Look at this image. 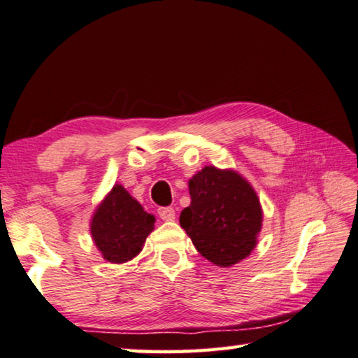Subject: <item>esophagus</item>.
<instances>
[{
    "label": "esophagus",
    "mask_w": 358,
    "mask_h": 358,
    "mask_svg": "<svg viewBox=\"0 0 358 358\" xmlns=\"http://www.w3.org/2000/svg\"><path fill=\"white\" fill-rule=\"evenodd\" d=\"M158 214H159V217L162 220H167V222H169V220H173L175 219V210H173V208H171V206L159 208Z\"/></svg>",
    "instance_id": "esophagus-1"
}]
</instances>
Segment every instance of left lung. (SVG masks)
I'll return each instance as SVG.
<instances>
[{
	"label": "left lung",
	"instance_id": "8db88e82",
	"mask_svg": "<svg viewBox=\"0 0 358 358\" xmlns=\"http://www.w3.org/2000/svg\"><path fill=\"white\" fill-rule=\"evenodd\" d=\"M191 205L180 214L201 257L230 268L250 255L262 230L263 211L249 181L231 169L206 166L189 180Z\"/></svg>",
	"mask_w": 358,
	"mask_h": 358
}]
</instances>
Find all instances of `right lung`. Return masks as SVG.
<instances>
[{
    "mask_svg": "<svg viewBox=\"0 0 358 358\" xmlns=\"http://www.w3.org/2000/svg\"><path fill=\"white\" fill-rule=\"evenodd\" d=\"M155 216L148 214L122 185H114L90 220V235L109 263H127L144 247L153 231Z\"/></svg>",
    "mask_w": 358,
    "mask_h": 358,
    "instance_id": "right-lung-1",
    "label": "right lung"
}]
</instances>
